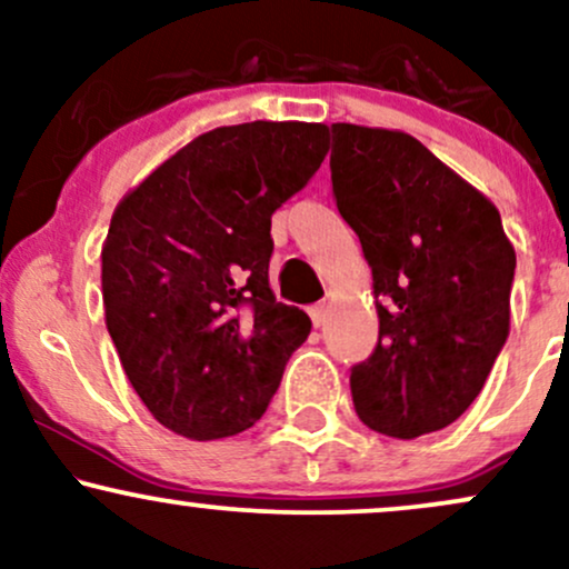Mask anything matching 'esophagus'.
I'll return each instance as SVG.
<instances>
[{"label":"esophagus","instance_id":"34e87169","mask_svg":"<svg viewBox=\"0 0 569 569\" xmlns=\"http://www.w3.org/2000/svg\"><path fill=\"white\" fill-rule=\"evenodd\" d=\"M310 318H312V323L318 326V329H321V326L326 323V318H329V305H316V307H310Z\"/></svg>","mask_w":569,"mask_h":569}]
</instances>
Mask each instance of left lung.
I'll list each match as a JSON object with an SVG mask.
<instances>
[{
	"label": "left lung",
	"mask_w": 569,
	"mask_h": 569,
	"mask_svg": "<svg viewBox=\"0 0 569 569\" xmlns=\"http://www.w3.org/2000/svg\"><path fill=\"white\" fill-rule=\"evenodd\" d=\"M331 187L371 267L380 339L350 371L363 426L447 428L511 331L516 251L495 202L403 130L335 122Z\"/></svg>",
	"instance_id": "1"
}]
</instances>
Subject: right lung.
<instances>
[{
  "mask_svg": "<svg viewBox=\"0 0 569 569\" xmlns=\"http://www.w3.org/2000/svg\"><path fill=\"white\" fill-rule=\"evenodd\" d=\"M323 122L198 136L117 202L101 248L107 329L154 420L192 441L243 433L312 323L270 289L276 208L321 168Z\"/></svg>",
  "mask_w": 569,
  "mask_h": 569,
  "instance_id": "obj_1",
  "label": "right lung"
}]
</instances>
